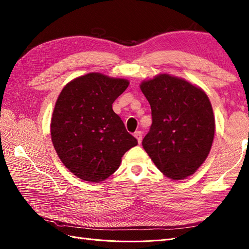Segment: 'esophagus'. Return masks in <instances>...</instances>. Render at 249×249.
<instances>
[{
  "instance_id": "esophagus-1",
  "label": "esophagus",
  "mask_w": 249,
  "mask_h": 249,
  "mask_svg": "<svg viewBox=\"0 0 249 249\" xmlns=\"http://www.w3.org/2000/svg\"><path fill=\"white\" fill-rule=\"evenodd\" d=\"M134 136H135V138L137 139L138 143H141V141H142V133H141L140 131L135 132V133H134Z\"/></svg>"
}]
</instances>
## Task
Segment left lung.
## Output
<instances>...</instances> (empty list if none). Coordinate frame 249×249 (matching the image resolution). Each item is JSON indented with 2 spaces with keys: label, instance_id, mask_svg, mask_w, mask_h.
<instances>
[{
  "label": "left lung",
  "instance_id": "1",
  "mask_svg": "<svg viewBox=\"0 0 249 249\" xmlns=\"http://www.w3.org/2000/svg\"><path fill=\"white\" fill-rule=\"evenodd\" d=\"M153 124L142 146L164 176L184 179L206 161L215 134L212 105L203 90L183 78L159 73L141 82Z\"/></svg>",
  "mask_w": 249,
  "mask_h": 249
}]
</instances>
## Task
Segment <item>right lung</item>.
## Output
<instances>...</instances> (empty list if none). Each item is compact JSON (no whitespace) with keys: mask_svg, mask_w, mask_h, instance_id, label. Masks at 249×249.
<instances>
[{"mask_svg":"<svg viewBox=\"0 0 249 249\" xmlns=\"http://www.w3.org/2000/svg\"><path fill=\"white\" fill-rule=\"evenodd\" d=\"M126 79L89 72L63 87L51 119L53 145L64 166L89 183L114 173L137 140L112 109L129 86Z\"/></svg>","mask_w":249,"mask_h":249,"instance_id":"1","label":"right lung"}]
</instances>
